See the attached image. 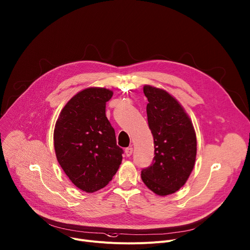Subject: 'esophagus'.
<instances>
[{
    "label": "esophagus",
    "mask_w": 250,
    "mask_h": 250,
    "mask_svg": "<svg viewBox=\"0 0 250 250\" xmlns=\"http://www.w3.org/2000/svg\"><path fill=\"white\" fill-rule=\"evenodd\" d=\"M132 150H133V148H132L131 146H128V147H126V148H125V155H126V156H130V155L132 154Z\"/></svg>",
    "instance_id": "1"
}]
</instances>
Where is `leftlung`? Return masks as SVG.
Here are the masks:
<instances>
[{"label": "left lung", "mask_w": 250, "mask_h": 250, "mask_svg": "<svg viewBox=\"0 0 250 250\" xmlns=\"http://www.w3.org/2000/svg\"><path fill=\"white\" fill-rule=\"evenodd\" d=\"M154 144L152 164L142 170L145 185L158 195L174 193L187 183L196 156V137L187 112L167 92L144 86Z\"/></svg>", "instance_id": "1"}]
</instances>
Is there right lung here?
<instances>
[{
	"instance_id": "add662e5",
	"label": "right lung",
	"mask_w": 250,
	"mask_h": 250,
	"mask_svg": "<svg viewBox=\"0 0 250 250\" xmlns=\"http://www.w3.org/2000/svg\"><path fill=\"white\" fill-rule=\"evenodd\" d=\"M112 92L88 87L62 109L54 131L57 160L72 183L85 192L104 188L118 171L124 150L105 117Z\"/></svg>"
}]
</instances>
